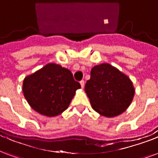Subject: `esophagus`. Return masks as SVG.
<instances>
[{
  "mask_svg": "<svg viewBox=\"0 0 158 158\" xmlns=\"http://www.w3.org/2000/svg\"><path fill=\"white\" fill-rule=\"evenodd\" d=\"M80 85H81V87H82V88H84V87H85V81H84V80H81V81H80Z\"/></svg>",
  "mask_w": 158,
  "mask_h": 158,
  "instance_id": "obj_1",
  "label": "esophagus"
}]
</instances>
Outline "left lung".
I'll use <instances>...</instances> for the list:
<instances>
[{
	"instance_id": "left-lung-1",
	"label": "left lung",
	"mask_w": 158,
	"mask_h": 158,
	"mask_svg": "<svg viewBox=\"0 0 158 158\" xmlns=\"http://www.w3.org/2000/svg\"><path fill=\"white\" fill-rule=\"evenodd\" d=\"M85 90L92 108L106 117H115L126 111L135 94L129 77L110 64L92 68Z\"/></svg>"
}]
</instances>
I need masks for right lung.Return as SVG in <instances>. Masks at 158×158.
<instances>
[{
	"mask_svg": "<svg viewBox=\"0 0 158 158\" xmlns=\"http://www.w3.org/2000/svg\"><path fill=\"white\" fill-rule=\"evenodd\" d=\"M80 84L68 69L53 63L27 75L23 91L29 106L48 117L60 115L67 110Z\"/></svg>",
	"mask_w": 158,
	"mask_h": 158,
	"instance_id": "right-lung-1",
	"label": "right lung"
}]
</instances>
